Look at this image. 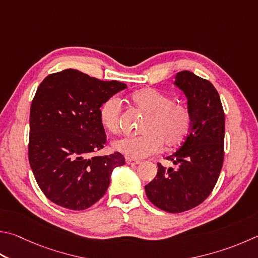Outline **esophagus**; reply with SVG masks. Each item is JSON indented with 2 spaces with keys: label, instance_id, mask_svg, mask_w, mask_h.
<instances>
[{
  "label": "esophagus",
  "instance_id": "34e87169",
  "mask_svg": "<svg viewBox=\"0 0 258 258\" xmlns=\"http://www.w3.org/2000/svg\"><path fill=\"white\" fill-rule=\"evenodd\" d=\"M125 161H126V163H128V165H139V163L141 162V161H140V160H137V159L128 158V157H126Z\"/></svg>",
  "mask_w": 258,
  "mask_h": 258
}]
</instances>
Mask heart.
Listing matches in <instances>:
<instances>
[{"mask_svg":"<svg viewBox=\"0 0 258 258\" xmlns=\"http://www.w3.org/2000/svg\"><path fill=\"white\" fill-rule=\"evenodd\" d=\"M130 100L145 115L140 135H124L116 139L113 148L128 158L141 159L158 152L162 144L166 149H176L186 141L191 127L188 106L174 101L172 97L153 88L133 92ZM121 105L118 98L111 97L101 105L99 118L110 132L119 127Z\"/></svg>","mask_w":258,"mask_h":258,"instance_id":"heart-1","label":"heart"}]
</instances>
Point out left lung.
<instances>
[{
  "instance_id": "1",
  "label": "left lung",
  "mask_w": 258,
  "mask_h": 258,
  "mask_svg": "<svg viewBox=\"0 0 258 258\" xmlns=\"http://www.w3.org/2000/svg\"><path fill=\"white\" fill-rule=\"evenodd\" d=\"M176 86L185 93L191 113L188 138L167 160L176 168L158 163L154 179L145 185L150 202L169 213L198 207L217 184L224 157V111L213 84L193 72L176 74Z\"/></svg>"
}]
</instances>
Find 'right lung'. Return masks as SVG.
<instances>
[{
  "instance_id": "1",
  "label": "right lung",
  "mask_w": 258,
  "mask_h": 258,
  "mask_svg": "<svg viewBox=\"0 0 258 258\" xmlns=\"http://www.w3.org/2000/svg\"><path fill=\"white\" fill-rule=\"evenodd\" d=\"M125 88L73 69L49 74L39 84L30 108L28 156L37 184L53 203L90 208L105 195L114 168L125 165L119 152L93 156L106 143L100 107Z\"/></svg>"
}]
</instances>
